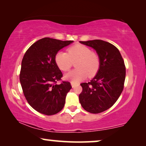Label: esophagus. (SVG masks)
<instances>
[{
	"mask_svg": "<svg viewBox=\"0 0 146 146\" xmlns=\"http://www.w3.org/2000/svg\"><path fill=\"white\" fill-rule=\"evenodd\" d=\"M71 85H72V87L74 88L76 85V83L74 82H71Z\"/></svg>",
	"mask_w": 146,
	"mask_h": 146,
	"instance_id": "esophagus-1",
	"label": "esophagus"
}]
</instances>
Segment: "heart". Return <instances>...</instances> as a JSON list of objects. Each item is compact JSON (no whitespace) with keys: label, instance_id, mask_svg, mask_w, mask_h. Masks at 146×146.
Segmentation results:
<instances>
[{"label":"heart","instance_id":"b5f03b06","mask_svg":"<svg viewBox=\"0 0 146 146\" xmlns=\"http://www.w3.org/2000/svg\"><path fill=\"white\" fill-rule=\"evenodd\" d=\"M57 66L63 72L70 70L75 62L77 68L65 76V78L74 82L82 80L88 76L92 78L96 74L100 67V58L95 52L83 44H75L66 52L59 51L55 56Z\"/></svg>","mask_w":146,"mask_h":146}]
</instances>
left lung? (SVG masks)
<instances>
[{
  "mask_svg": "<svg viewBox=\"0 0 146 146\" xmlns=\"http://www.w3.org/2000/svg\"><path fill=\"white\" fill-rule=\"evenodd\" d=\"M93 48L100 58V67L89 82L82 83L79 100L86 111L98 113L109 109L119 98L123 89L125 66L119 50L102 40L80 41Z\"/></svg>",
  "mask_w": 146,
  "mask_h": 146,
  "instance_id": "8db88e82",
  "label": "left lung"
}]
</instances>
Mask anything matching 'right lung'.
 <instances>
[{
    "instance_id": "obj_1",
    "label": "right lung",
    "mask_w": 146,
    "mask_h": 146,
    "mask_svg": "<svg viewBox=\"0 0 146 146\" xmlns=\"http://www.w3.org/2000/svg\"><path fill=\"white\" fill-rule=\"evenodd\" d=\"M72 40L44 38L31 45L22 60L20 82L28 103L38 112L51 115L64 106L69 82L61 80L62 73L57 66L55 56Z\"/></svg>"
}]
</instances>
